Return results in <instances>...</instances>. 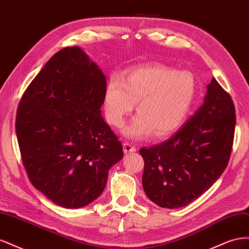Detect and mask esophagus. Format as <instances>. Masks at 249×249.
<instances>
[{"label": "esophagus", "mask_w": 249, "mask_h": 249, "mask_svg": "<svg viewBox=\"0 0 249 249\" xmlns=\"http://www.w3.org/2000/svg\"><path fill=\"white\" fill-rule=\"evenodd\" d=\"M124 150L125 154H131V153H134L136 152V147H135L132 143H129V142H124Z\"/></svg>", "instance_id": "34e87169"}]
</instances>
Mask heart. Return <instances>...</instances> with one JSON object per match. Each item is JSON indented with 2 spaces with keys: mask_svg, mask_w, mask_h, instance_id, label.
<instances>
[{
  "mask_svg": "<svg viewBox=\"0 0 249 249\" xmlns=\"http://www.w3.org/2000/svg\"><path fill=\"white\" fill-rule=\"evenodd\" d=\"M197 81L189 71H177L162 64H147L112 76L104 92V109L108 123L124 126L137 103L138 114L124 129L133 140L153 135L166 137L183 124L193 106Z\"/></svg>",
  "mask_w": 249,
  "mask_h": 249,
  "instance_id": "obj_1",
  "label": "heart"
}]
</instances>
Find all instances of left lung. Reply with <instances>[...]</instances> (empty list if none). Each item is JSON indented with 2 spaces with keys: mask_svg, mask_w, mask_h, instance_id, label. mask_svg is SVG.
<instances>
[{
  "mask_svg": "<svg viewBox=\"0 0 249 249\" xmlns=\"http://www.w3.org/2000/svg\"><path fill=\"white\" fill-rule=\"evenodd\" d=\"M235 124L231 97L213 78L201 106L171 138L140 149L147 197L177 209L209 190L228 166Z\"/></svg>",
  "mask_w": 249,
  "mask_h": 249,
  "instance_id": "1",
  "label": "left lung"
}]
</instances>
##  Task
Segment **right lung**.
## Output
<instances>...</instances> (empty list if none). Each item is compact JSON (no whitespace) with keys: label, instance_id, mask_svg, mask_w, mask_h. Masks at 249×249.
<instances>
[{"label":"right lung","instance_id":"1","mask_svg":"<svg viewBox=\"0 0 249 249\" xmlns=\"http://www.w3.org/2000/svg\"><path fill=\"white\" fill-rule=\"evenodd\" d=\"M106 78L79 47L53 56L21 97L16 131L22 164L37 190L77 209L100 196L122 142L102 116Z\"/></svg>","mask_w":249,"mask_h":249}]
</instances>
